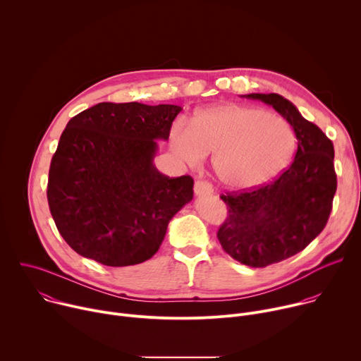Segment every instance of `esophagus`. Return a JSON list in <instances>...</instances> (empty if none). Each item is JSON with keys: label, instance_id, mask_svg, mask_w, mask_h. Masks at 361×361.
<instances>
[{"label": "esophagus", "instance_id": "esophagus-1", "mask_svg": "<svg viewBox=\"0 0 361 361\" xmlns=\"http://www.w3.org/2000/svg\"><path fill=\"white\" fill-rule=\"evenodd\" d=\"M194 192L197 197H202V195H207V194H213V185L207 181H201L198 180L194 184Z\"/></svg>", "mask_w": 361, "mask_h": 361}]
</instances>
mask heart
Here are the masks:
<instances>
[{
    "instance_id": "b5f03b06",
    "label": "heart",
    "mask_w": 361,
    "mask_h": 361,
    "mask_svg": "<svg viewBox=\"0 0 361 361\" xmlns=\"http://www.w3.org/2000/svg\"><path fill=\"white\" fill-rule=\"evenodd\" d=\"M169 147L187 167L197 169L214 152L217 178L234 190L262 187L279 177L297 148L293 127L263 109L221 102L195 113L191 123L176 120Z\"/></svg>"
}]
</instances>
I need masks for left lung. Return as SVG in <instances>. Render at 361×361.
Masks as SVG:
<instances>
[{
	"instance_id": "1",
	"label": "left lung",
	"mask_w": 361,
	"mask_h": 361,
	"mask_svg": "<svg viewBox=\"0 0 361 361\" xmlns=\"http://www.w3.org/2000/svg\"><path fill=\"white\" fill-rule=\"evenodd\" d=\"M243 97L271 106L297 138L295 157L279 178L251 191L221 195L228 207L217 233L221 247L241 264L267 267L304 250L326 227L337 188L334 147L283 95Z\"/></svg>"
}]
</instances>
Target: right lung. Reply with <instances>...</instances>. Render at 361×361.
I'll return each instance as SVG.
<instances>
[{"label": "right lung", "mask_w": 361, "mask_h": 361, "mask_svg": "<svg viewBox=\"0 0 361 361\" xmlns=\"http://www.w3.org/2000/svg\"><path fill=\"white\" fill-rule=\"evenodd\" d=\"M183 109L99 102L73 117L51 160L47 198L68 245L110 267L156 254L171 219L192 200L188 176L170 178L154 164L160 140Z\"/></svg>", "instance_id": "add662e5"}]
</instances>
